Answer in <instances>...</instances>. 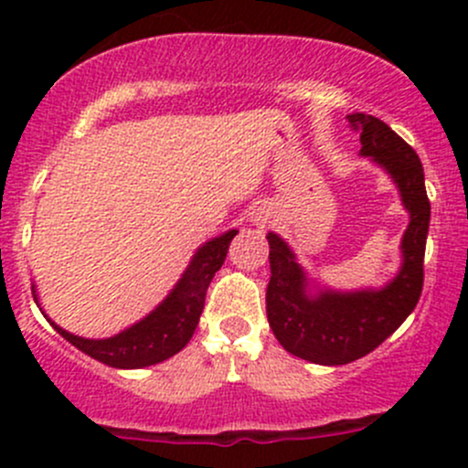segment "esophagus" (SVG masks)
Returning a JSON list of instances; mask_svg holds the SVG:
<instances>
[{"label": "esophagus", "mask_w": 468, "mask_h": 468, "mask_svg": "<svg viewBox=\"0 0 468 468\" xmlns=\"http://www.w3.org/2000/svg\"><path fill=\"white\" fill-rule=\"evenodd\" d=\"M269 219H271V217H269V212L264 210V207H256V210L251 212V217H249V221H251V226H256L258 230L267 229Z\"/></svg>", "instance_id": "1"}]
</instances>
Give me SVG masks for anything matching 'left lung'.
Listing matches in <instances>:
<instances>
[{"instance_id": "1", "label": "left lung", "mask_w": 468, "mask_h": 468, "mask_svg": "<svg viewBox=\"0 0 468 468\" xmlns=\"http://www.w3.org/2000/svg\"><path fill=\"white\" fill-rule=\"evenodd\" d=\"M360 133V155L378 165L394 181L410 221L400 239V267L380 287L335 290L305 271L290 244L267 233L269 269L267 319L285 351L313 365L337 367L378 348L419 303L423 256L431 226V201L417 151L378 117L346 115Z\"/></svg>"}]
</instances>
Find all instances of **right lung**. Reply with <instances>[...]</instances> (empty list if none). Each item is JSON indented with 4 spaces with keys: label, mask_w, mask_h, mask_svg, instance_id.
<instances>
[{
    "label": "right lung",
    "mask_w": 468,
    "mask_h": 468,
    "mask_svg": "<svg viewBox=\"0 0 468 468\" xmlns=\"http://www.w3.org/2000/svg\"><path fill=\"white\" fill-rule=\"evenodd\" d=\"M235 235H238V229H230L201 244L176 285L169 290V294L146 317L120 330L112 337H79L51 322L49 314L42 310L36 285H33V299L40 305L47 322L54 325L56 333L63 335L72 346H77L79 351L94 357L97 362H103L112 369H143V367L158 365V362L176 356L190 342L192 333L199 324L201 310H204L207 285L224 264L229 244Z\"/></svg>",
    "instance_id": "right-lung-1"
}]
</instances>
